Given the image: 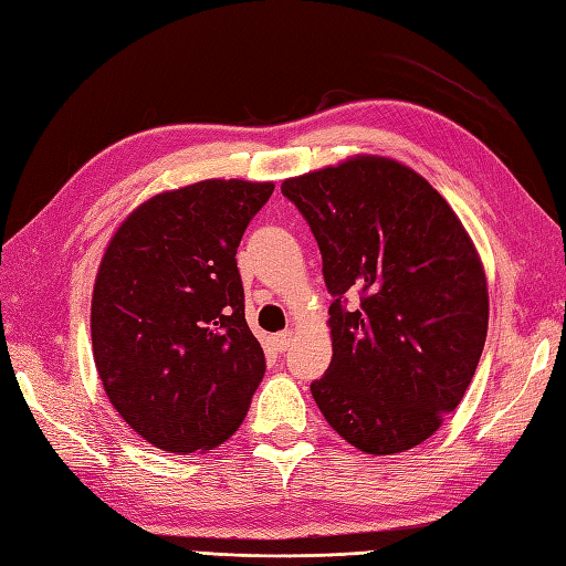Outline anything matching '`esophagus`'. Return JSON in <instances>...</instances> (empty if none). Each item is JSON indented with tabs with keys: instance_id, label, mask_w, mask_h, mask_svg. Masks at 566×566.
<instances>
[{
	"instance_id": "34e87169",
	"label": "esophagus",
	"mask_w": 566,
	"mask_h": 566,
	"mask_svg": "<svg viewBox=\"0 0 566 566\" xmlns=\"http://www.w3.org/2000/svg\"><path fill=\"white\" fill-rule=\"evenodd\" d=\"M273 344H275V348H279V350H287V348H291V344H293V332L285 329L281 334H275L273 336Z\"/></svg>"
}]
</instances>
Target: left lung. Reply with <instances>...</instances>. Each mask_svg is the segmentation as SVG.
<instances>
[{
  "instance_id": "left-lung-1",
  "label": "left lung",
  "mask_w": 566,
  "mask_h": 566,
  "mask_svg": "<svg viewBox=\"0 0 566 566\" xmlns=\"http://www.w3.org/2000/svg\"><path fill=\"white\" fill-rule=\"evenodd\" d=\"M281 191L315 234L334 297V356L312 397L363 453H405L460 405L486 342V279L470 234L395 159H346ZM348 292L358 308L345 307Z\"/></svg>"
}]
</instances>
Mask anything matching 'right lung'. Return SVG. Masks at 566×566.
Returning a JSON list of instances; mask_svg holds the SVG:
<instances>
[{
  "label": "right lung",
  "mask_w": 566,
  "mask_h": 566,
  "mask_svg": "<svg viewBox=\"0 0 566 566\" xmlns=\"http://www.w3.org/2000/svg\"><path fill=\"white\" fill-rule=\"evenodd\" d=\"M271 193V181L208 179L153 196L106 249L94 363L111 405L155 448L212 450L244 421L266 358L234 256Z\"/></svg>",
  "instance_id": "add662e5"
}]
</instances>
